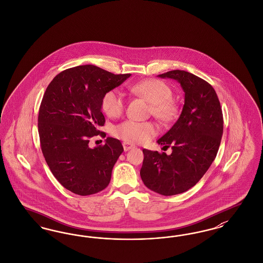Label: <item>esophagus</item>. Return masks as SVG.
Returning <instances> with one entry per match:
<instances>
[{
  "label": "esophagus",
  "mask_w": 263,
  "mask_h": 263,
  "mask_svg": "<svg viewBox=\"0 0 263 263\" xmlns=\"http://www.w3.org/2000/svg\"><path fill=\"white\" fill-rule=\"evenodd\" d=\"M122 146H123V148H124V151H125V152H127V151H129V149H131V148H133V147H135L134 145H132V144L128 143V142H123Z\"/></svg>",
  "instance_id": "obj_1"
}]
</instances>
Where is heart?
<instances>
[{
	"mask_svg": "<svg viewBox=\"0 0 263 263\" xmlns=\"http://www.w3.org/2000/svg\"><path fill=\"white\" fill-rule=\"evenodd\" d=\"M129 90L151 104V114L162 122L175 118L178 107L172 101V91L168 85L158 79H147L129 87ZM125 98L120 91H107L102 98V109L106 116L116 118L125 110ZM158 126L153 122H138L128 119L114 129L115 136L128 143H147L158 134Z\"/></svg>",
	"mask_w": 263,
	"mask_h": 263,
	"instance_id": "heart-1",
	"label": "heart"
}]
</instances>
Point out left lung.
<instances>
[{"instance_id":"obj_1","label":"left lung","mask_w":263,"mask_h":263,"mask_svg":"<svg viewBox=\"0 0 263 263\" xmlns=\"http://www.w3.org/2000/svg\"><path fill=\"white\" fill-rule=\"evenodd\" d=\"M180 83L185 102L178 120L158 145L171 147V155L144 148L140 175L148 189L173 196L194 187L216 158L223 134V115L211 85L185 70L158 75Z\"/></svg>"}]
</instances>
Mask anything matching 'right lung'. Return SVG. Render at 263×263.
I'll use <instances>...</instances> for the list:
<instances>
[{"label":"right lung","mask_w":263,"mask_h":263,"mask_svg":"<svg viewBox=\"0 0 263 263\" xmlns=\"http://www.w3.org/2000/svg\"><path fill=\"white\" fill-rule=\"evenodd\" d=\"M130 76L86 64L63 70L46 89L38 116L43 156L55 179L76 195H93L109 184L123 147L111 137L104 146L89 142L105 124L103 96Z\"/></svg>","instance_id":"obj_1"}]
</instances>
